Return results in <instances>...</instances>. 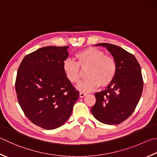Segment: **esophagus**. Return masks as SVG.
<instances>
[{"mask_svg":"<svg viewBox=\"0 0 157 157\" xmlns=\"http://www.w3.org/2000/svg\"><path fill=\"white\" fill-rule=\"evenodd\" d=\"M86 95H87V94H85V93H83V92H80V94H79L80 98H83V97H85Z\"/></svg>","mask_w":157,"mask_h":157,"instance_id":"1","label":"esophagus"}]
</instances>
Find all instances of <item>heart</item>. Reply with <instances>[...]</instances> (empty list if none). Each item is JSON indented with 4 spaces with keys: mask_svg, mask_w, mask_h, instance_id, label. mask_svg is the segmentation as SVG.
<instances>
[{
    "mask_svg": "<svg viewBox=\"0 0 157 157\" xmlns=\"http://www.w3.org/2000/svg\"><path fill=\"white\" fill-rule=\"evenodd\" d=\"M76 62L66 59L63 63L65 76L72 83H77L81 78V69H86L84 81L77 85L82 92H89L111 84L116 75L117 63L113 57L105 55L100 50L90 47L76 53Z\"/></svg>",
    "mask_w": 157,
    "mask_h": 157,
    "instance_id": "b5f03b06",
    "label": "heart"
}]
</instances>
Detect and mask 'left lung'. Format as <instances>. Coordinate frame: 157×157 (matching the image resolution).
<instances>
[{
  "instance_id": "left-lung-1",
  "label": "left lung",
  "mask_w": 157,
  "mask_h": 157,
  "mask_svg": "<svg viewBox=\"0 0 157 157\" xmlns=\"http://www.w3.org/2000/svg\"><path fill=\"white\" fill-rule=\"evenodd\" d=\"M94 46L107 49L116 61L117 72L105 90L95 93L91 113L103 124H118L133 113L140 100L144 85L141 67L133 55L120 46L108 43Z\"/></svg>"
}]
</instances>
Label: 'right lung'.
Returning a JSON list of instances; mask_svg holds the SVG:
<instances>
[{
    "instance_id": "add662e5",
    "label": "right lung",
    "mask_w": 157,
    "mask_h": 157,
    "mask_svg": "<svg viewBox=\"0 0 157 157\" xmlns=\"http://www.w3.org/2000/svg\"><path fill=\"white\" fill-rule=\"evenodd\" d=\"M69 46H46L24 57L17 72L16 91L25 115L46 130L62 126L69 119L78 91L67 79L63 63Z\"/></svg>"
}]
</instances>
